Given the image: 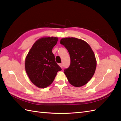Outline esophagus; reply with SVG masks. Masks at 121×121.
Wrapping results in <instances>:
<instances>
[{
	"label": "esophagus",
	"mask_w": 121,
	"mask_h": 121,
	"mask_svg": "<svg viewBox=\"0 0 121 121\" xmlns=\"http://www.w3.org/2000/svg\"><path fill=\"white\" fill-rule=\"evenodd\" d=\"M59 65L60 67L61 68H63V64H62V63L60 64H59Z\"/></svg>",
	"instance_id": "1"
}]
</instances>
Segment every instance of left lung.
Here are the masks:
<instances>
[{"instance_id": "8db88e82", "label": "left lung", "mask_w": 121, "mask_h": 121, "mask_svg": "<svg viewBox=\"0 0 121 121\" xmlns=\"http://www.w3.org/2000/svg\"><path fill=\"white\" fill-rule=\"evenodd\" d=\"M71 58L69 68L64 69L69 82L75 87L87 84L93 77L96 67L94 53L90 45L83 40L69 37L60 40Z\"/></svg>"}]
</instances>
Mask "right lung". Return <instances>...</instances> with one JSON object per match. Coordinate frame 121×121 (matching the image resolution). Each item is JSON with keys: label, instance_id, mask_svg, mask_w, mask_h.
<instances>
[{"label": "right lung", "instance_id": "add662e5", "mask_svg": "<svg viewBox=\"0 0 121 121\" xmlns=\"http://www.w3.org/2000/svg\"><path fill=\"white\" fill-rule=\"evenodd\" d=\"M57 40V38L53 37L38 40L26 58V71L31 81L39 88H43L49 86L57 73L61 70L52 52Z\"/></svg>", "mask_w": 121, "mask_h": 121}]
</instances>
